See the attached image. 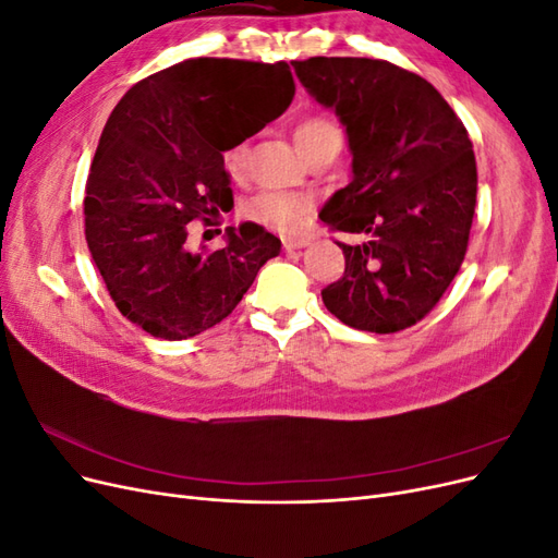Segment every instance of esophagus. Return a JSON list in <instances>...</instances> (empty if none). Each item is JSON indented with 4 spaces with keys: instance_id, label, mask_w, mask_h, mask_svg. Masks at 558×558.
<instances>
[{
    "instance_id": "1",
    "label": "esophagus",
    "mask_w": 558,
    "mask_h": 558,
    "mask_svg": "<svg viewBox=\"0 0 558 558\" xmlns=\"http://www.w3.org/2000/svg\"><path fill=\"white\" fill-rule=\"evenodd\" d=\"M302 246H307L305 238H283V248L286 251H295V248H302Z\"/></svg>"
}]
</instances>
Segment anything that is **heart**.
<instances>
[{
	"label": "heart",
	"instance_id": "heart-1",
	"mask_svg": "<svg viewBox=\"0 0 558 558\" xmlns=\"http://www.w3.org/2000/svg\"><path fill=\"white\" fill-rule=\"evenodd\" d=\"M295 146L300 154L310 158L316 150L340 144L342 146V130L337 128L335 121L328 116H307L295 125L293 132ZM246 144L238 142L223 150V167L226 172L234 179H240L246 170ZM312 197L295 195V193H279V191H265L253 197L246 205V216L251 221L263 223L267 228H275L283 234H295L307 223V216L312 211Z\"/></svg>",
	"mask_w": 558,
	"mask_h": 558
}]
</instances>
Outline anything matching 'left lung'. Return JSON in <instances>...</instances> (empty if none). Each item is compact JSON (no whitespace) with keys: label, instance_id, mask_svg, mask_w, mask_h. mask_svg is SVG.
<instances>
[{"label":"left lung","instance_id":"8db88e82","mask_svg":"<svg viewBox=\"0 0 558 558\" xmlns=\"http://www.w3.org/2000/svg\"><path fill=\"white\" fill-rule=\"evenodd\" d=\"M316 102L347 128L353 179L318 218L356 238L337 242L344 275L320 298L342 324L398 332L424 318L465 258L477 165L461 118L426 78L369 58L295 60Z\"/></svg>","mask_w":558,"mask_h":558}]
</instances>
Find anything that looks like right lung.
Here are the masks:
<instances>
[{
  "instance_id": "right-lung-1",
  "label": "right lung",
  "mask_w": 558,
  "mask_h": 558,
  "mask_svg": "<svg viewBox=\"0 0 558 558\" xmlns=\"http://www.w3.org/2000/svg\"><path fill=\"white\" fill-rule=\"evenodd\" d=\"M295 95L286 62L191 58L142 78L99 137L86 183V242L118 312L160 340H189L240 305L281 240L256 223L193 253L189 223L232 207L223 150Z\"/></svg>"
}]
</instances>
